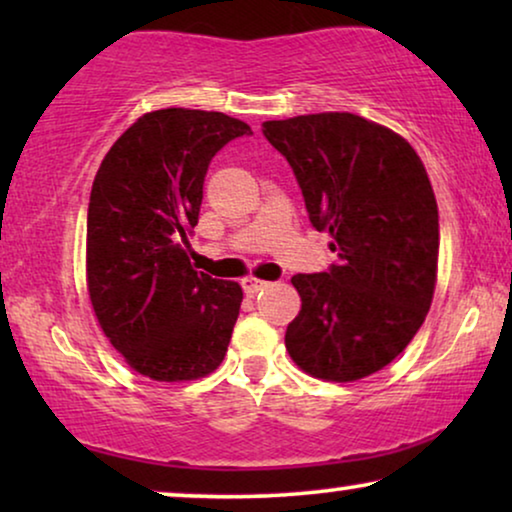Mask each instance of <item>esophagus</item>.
I'll return each instance as SVG.
<instances>
[{"mask_svg": "<svg viewBox=\"0 0 512 512\" xmlns=\"http://www.w3.org/2000/svg\"><path fill=\"white\" fill-rule=\"evenodd\" d=\"M265 286H268V282H265V279H258L254 275L242 279V289H244V293H249V296H254V293L263 291Z\"/></svg>", "mask_w": 512, "mask_h": 512, "instance_id": "obj_1", "label": "esophagus"}]
</instances>
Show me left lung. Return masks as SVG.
Listing matches in <instances>:
<instances>
[{"instance_id": "obj_1", "label": "left lung", "mask_w": 512, "mask_h": 512, "mask_svg": "<svg viewBox=\"0 0 512 512\" xmlns=\"http://www.w3.org/2000/svg\"><path fill=\"white\" fill-rule=\"evenodd\" d=\"M263 135L340 258L291 277L303 305L286 352L326 382L373 375L415 338L436 291L438 205L422 158L398 132L347 111L265 121Z\"/></svg>"}]
</instances>
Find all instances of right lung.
I'll list each match as a JSON object with an SVG mask.
<instances>
[{"label": "right lung", "instance_id": "add662e5", "mask_svg": "<svg viewBox=\"0 0 512 512\" xmlns=\"http://www.w3.org/2000/svg\"><path fill=\"white\" fill-rule=\"evenodd\" d=\"M247 123L221 111L139 116L95 174L86 226V284L97 324L125 363L156 382L200 380L221 366L242 286L193 270L207 167Z\"/></svg>", "mask_w": 512, "mask_h": 512}]
</instances>
